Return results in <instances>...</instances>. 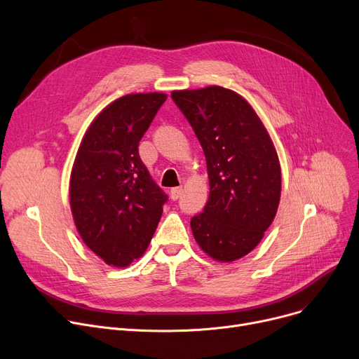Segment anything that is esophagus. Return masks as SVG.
I'll list each match as a JSON object with an SVG mask.
<instances>
[{
	"label": "esophagus",
	"mask_w": 359,
	"mask_h": 359,
	"mask_svg": "<svg viewBox=\"0 0 359 359\" xmlns=\"http://www.w3.org/2000/svg\"><path fill=\"white\" fill-rule=\"evenodd\" d=\"M171 198L172 200H178V197L182 194V187H175L171 189Z\"/></svg>",
	"instance_id": "esophagus-1"
}]
</instances>
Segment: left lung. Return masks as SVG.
Returning a JSON list of instances; mask_svg holds the SVG:
<instances>
[{
	"mask_svg": "<svg viewBox=\"0 0 359 359\" xmlns=\"http://www.w3.org/2000/svg\"><path fill=\"white\" fill-rule=\"evenodd\" d=\"M172 100L193 126L205 155L210 185L204 212L191 219L203 252L233 262L254 250L277 215L281 166L254 107L220 86L178 90Z\"/></svg>",
	"mask_w": 359,
	"mask_h": 359,
	"instance_id": "left-lung-1",
	"label": "left lung"
}]
</instances>
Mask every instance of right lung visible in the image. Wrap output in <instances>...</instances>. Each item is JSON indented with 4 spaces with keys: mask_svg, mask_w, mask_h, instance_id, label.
Segmentation results:
<instances>
[{
    "mask_svg": "<svg viewBox=\"0 0 359 359\" xmlns=\"http://www.w3.org/2000/svg\"><path fill=\"white\" fill-rule=\"evenodd\" d=\"M166 97L136 93L110 102L90 124L72 165L69 204L78 233L116 268L144 254L168 198L137 149Z\"/></svg>",
    "mask_w": 359,
    "mask_h": 359,
    "instance_id": "add662e5",
    "label": "right lung"
}]
</instances>
